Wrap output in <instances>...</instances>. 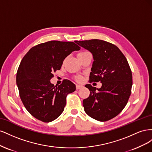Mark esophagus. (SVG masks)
Masks as SVG:
<instances>
[{"mask_svg":"<svg viewBox=\"0 0 152 152\" xmlns=\"http://www.w3.org/2000/svg\"><path fill=\"white\" fill-rule=\"evenodd\" d=\"M83 87H84V86L82 85V84H76V88H77V89H81Z\"/></svg>","mask_w":152,"mask_h":152,"instance_id":"obj_1","label":"esophagus"}]
</instances>
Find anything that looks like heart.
Wrapping results in <instances>:
<instances>
[{
  "mask_svg": "<svg viewBox=\"0 0 152 152\" xmlns=\"http://www.w3.org/2000/svg\"><path fill=\"white\" fill-rule=\"evenodd\" d=\"M86 53H89V52H87V51H82V52L79 53V54H78V56H79V55H82V54H86ZM76 79L77 80H81L82 78L80 77H77L76 78Z\"/></svg>",
  "mask_w": 152,
  "mask_h": 152,
  "instance_id": "obj_1",
  "label": "heart"
}]
</instances>
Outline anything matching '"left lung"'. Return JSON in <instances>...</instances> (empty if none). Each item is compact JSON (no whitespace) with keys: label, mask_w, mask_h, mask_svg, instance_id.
Wrapping results in <instances>:
<instances>
[{"label":"left lung","mask_w":152,"mask_h":152,"mask_svg":"<svg viewBox=\"0 0 152 152\" xmlns=\"http://www.w3.org/2000/svg\"><path fill=\"white\" fill-rule=\"evenodd\" d=\"M75 42L93 54L90 82L100 81L102 84L99 89L91 84L85 86L90 94L83 100L84 111L95 120L109 121L122 112L131 95L132 76L127 59L116 45L104 40Z\"/></svg>","instance_id":"8db88e82"}]
</instances>
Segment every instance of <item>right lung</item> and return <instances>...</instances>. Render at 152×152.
<instances>
[{"mask_svg": "<svg viewBox=\"0 0 152 152\" xmlns=\"http://www.w3.org/2000/svg\"><path fill=\"white\" fill-rule=\"evenodd\" d=\"M80 49L73 42L52 40L31 48L22 59L16 84L25 107L37 119L49 122L63 112L66 96L75 91V85L65 80L54 86L50 80L54 72L60 70L64 59Z\"/></svg>", "mask_w": 152, "mask_h": 152, "instance_id": "add662e5", "label": "right lung"}]
</instances>
